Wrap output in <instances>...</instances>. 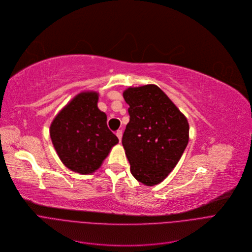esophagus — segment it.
Instances as JSON below:
<instances>
[{
  "instance_id": "obj_1",
  "label": "esophagus",
  "mask_w": 252,
  "mask_h": 252,
  "mask_svg": "<svg viewBox=\"0 0 252 252\" xmlns=\"http://www.w3.org/2000/svg\"><path fill=\"white\" fill-rule=\"evenodd\" d=\"M116 136L118 137L119 141H121V139H122V131H121V130H118V131L116 132Z\"/></svg>"
}]
</instances>
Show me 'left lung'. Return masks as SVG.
<instances>
[{"instance_id":"8db88e82","label":"left lung","mask_w":252,"mask_h":252,"mask_svg":"<svg viewBox=\"0 0 252 252\" xmlns=\"http://www.w3.org/2000/svg\"><path fill=\"white\" fill-rule=\"evenodd\" d=\"M123 97L130 106L122 145L131 174L145 186H156L174 170L189 143L188 119L155 84L130 86Z\"/></svg>"}]
</instances>
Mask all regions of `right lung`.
Instances as JSON below:
<instances>
[{"mask_svg": "<svg viewBox=\"0 0 252 252\" xmlns=\"http://www.w3.org/2000/svg\"><path fill=\"white\" fill-rule=\"evenodd\" d=\"M98 99L97 91H81L63 107L49 127L63 164L81 175L96 172L119 142L107 127L106 114L97 106Z\"/></svg>", "mask_w": 252, "mask_h": 252, "instance_id": "right-lung-1", "label": "right lung"}]
</instances>
